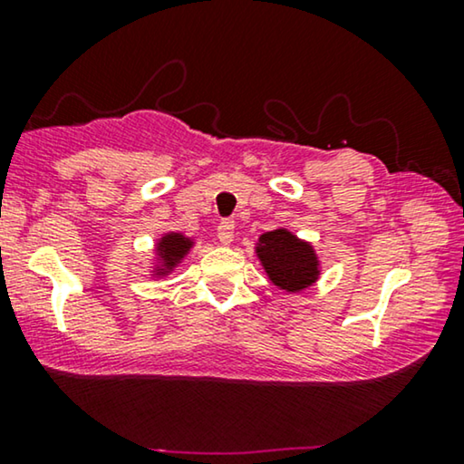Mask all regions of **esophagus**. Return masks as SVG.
I'll list each match as a JSON object with an SVG mask.
<instances>
[{"label": "esophagus", "mask_w": 464, "mask_h": 464, "mask_svg": "<svg viewBox=\"0 0 464 464\" xmlns=\"http://www.w3.org/2000/svg\"><path fill=\"white\" fill-rule=\"evenodd\" d=\"M218 238L221 245H230L234 240V221L232 219H221L218 226Z\"/></svg>", "instance_id": "esophagus-1"}]
</instances>
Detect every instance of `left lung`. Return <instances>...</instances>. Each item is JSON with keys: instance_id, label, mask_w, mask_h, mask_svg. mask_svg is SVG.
Segmentation results:
<instances>
[{"instance_id": "1", "label": "left lung", "mask_w": 464, "mask_h": 464, "mask_svg": "<svg viewBox=\"0 0 464 464\" xmlns=\"http://www.w3.org/2000/svg\"><path fill=\"white\" fill-rule=\"evenodd\" d=\"M256 251L270 281L285 291L295 294L319 278V259L313 246L283 227L262 234Z\"/></svg>"}]
</instances>
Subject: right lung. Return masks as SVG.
<instances>
[{"instance_id":"right-lung-1","label":"right lung","mask_w":464,"mask_h":464,"mask_svg":"<svg viewBox=\"0 0 464 464\" xmlns=\"http://www.w3.org/2000/svg\"><path fill=\"white\" fill-rule=\"evenodd\" d=\"M189 246H192V240L183 237V234L170 232L167 237H162L160 243H158V256L162 259L158 275H167V272L173 270L175 266L181 262L183 256L189 251Z\"/></svg>"}]
</instances>
